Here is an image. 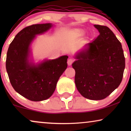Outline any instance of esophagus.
I'll return each mask as SVG.
<instances>
[{"instance_id":"34e87169","label":"esophagus","mask_w":131,"mask_h":131,"mask_svg":"<svg viewBox=\"0 0 131 131\" xmlns=\"http://www.w3.org/2000/svg\"><path fill=\"white\" fill-rule=\"evenodd\" d=\"M73 61H74V60H73V59H72V58H69V60H67V64H68V65H69V66L71 65V64L73 63Z\"/></svg>"}]
</instances>
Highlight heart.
<instances>
[{
    "label": "heart",
    "mask_w": 131,
    "mask_h": 131,
    "mask_svg": "<svg viewBox=\"0 0 131 131\" xmlns=\"http://www.w3.org/2000/svg\"><path fill=\"white\" fill-rule=\"evenodd\" d=\"M78 33H79V34H82V32H80V31H78Z\"/></svg>",
    "instance_id": "1"
}]
</instances>
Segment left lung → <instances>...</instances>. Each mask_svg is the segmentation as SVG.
I'll use <instances>...</instances> for the list:
<instances>
[{
  "instance_id": "1",
  "label": "left lung",
  "mask_w": 131,
  "mask_h": 131,
  "mask_svg": "<svg viewBox=\"0 0 131 131\" xmlns=\"http://www.w3.org/2000/svg\"><path fill=\"white\" fill-rule=\"evenodd\" d=\"M99 31L96 38L77 53L74 82L83 97L103 100L113 92L122 80L125 58L121 43L108 27L94 25Z\"/></svg>"
}]
</instances>
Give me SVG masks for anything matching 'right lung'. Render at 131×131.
I'll list each match as a JSON object with an SVG mask.
<instances>
[{"label": "right lung", "mask_w": 131, "mask_h": 131, "mask_svg": "<svg viewBox=\"0 0 131 131\" xmlns=\"http://www.w3.org/2000/svg\"><path fill=\"white\" fill-rule=\"evenodd\" d=\"M51 23L33 24L21 30L10 43L6 55V69L12 87L27 99L40 101L51 97L57 82L67 67V55L55 60L31 61V45L36 36L45 33Z\"/></svg>", "instance_id": "add662e5"}]
</instances>
